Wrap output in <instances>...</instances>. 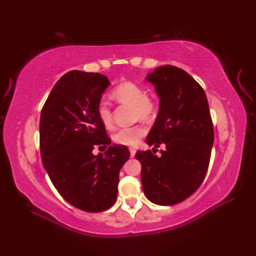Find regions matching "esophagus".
Segmentation results:
<instances>
[{
  "label": "esophagus",
  "instance_id": "obj_1",
  "mask_svg": "<svg viewBox=\"0 0 256 256\" xmlns=\"http://www.w3.org/2000/svg\"><path fill=\"white\" fill-rule=\"evenodd\" d=\"M136 152V148H130V154H131V157H134Z\"/></svg>",
  "mask_w": 256,
  "mask_h": 256
}]
</instances>
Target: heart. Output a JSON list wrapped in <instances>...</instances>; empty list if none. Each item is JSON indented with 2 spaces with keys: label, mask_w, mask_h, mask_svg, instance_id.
<instances>
[{
  "label": "heart",
  "mask_w": 256,
  "mask_h": 256,
  "mask_svg": "<svg viewBox=\"0 0 256 256\" xmlns=\"http://www.w3.org/2000/svg\"><path fill=\"white\" fill-rule=\"evenodd\" d=\"M112 96L120 104L133 105L136 118L152 120L158 114L159 102L157 99L146 94L144 86L136 82L125 81L112 89ZM97 116L105 126H110L112 123V112L110 104L106 100H100L97 105ZM146 134V128L142 124L133 126L120 128L112 136V140L118 144L136 146Z\"/></svg>",
  "instance_id": "heart-1"
}]
</instances>
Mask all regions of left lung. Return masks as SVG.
<instances>
[{
  "instance_id": "obj_1",
  "label": "left lung",
  "mask_w": 256,
  "mask_h": 256,
  "mask_svg": "<svg viewBox=\"0 0 256 256\" xmlns=\"http://www.w3.org/2000/svg\"><path fill=\"white\" fill-rule=\"evenodd\" d=\"M160 98L157 120L146 144L166 146L158 157L138 150L146 196L159 206L184 201L200 188L209 167L214 132L204 90L188 72L159 66L146 76ZM156 150V149H154Z\"/></svg>"
}]
</instances>
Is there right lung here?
<instances>
[{
	"instance_id": "right-lung-1",
	"label": "right lung",
	"mask_w": 256,
	"mask_h": 256,
	"mask_svg": "<svg viewBox=\"0 0 256 256\" xmlns=\"http://www.w3.org/2000/svg\"><path fill=\"white\" fill-rule=\"evenodd\" d=\"M110 84L100 73L68 72L56 82L40 114L42 164L60 196L86 212L114 204L120 170L130 158L125 146H110L97 116L102 94ZM97 145L108 146L105 156L92 154Z\"/></svg>"
}]
</instances>
